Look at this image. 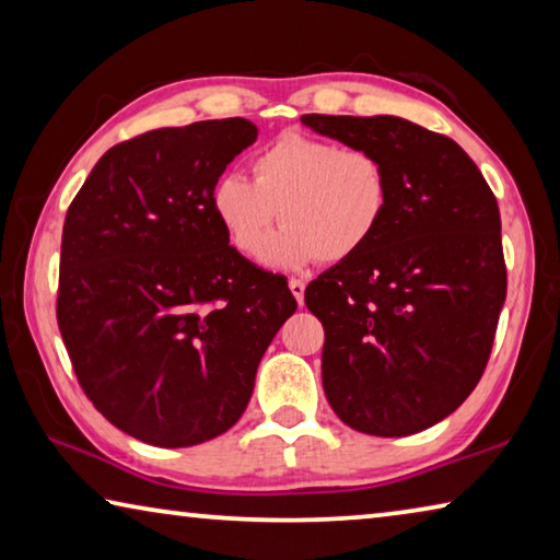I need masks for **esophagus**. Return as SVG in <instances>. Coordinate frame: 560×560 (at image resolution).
<instances>
[{
  "mask_svg": "<svg viewBox=\"0 0 560 560\" xmlns=\"http://www.w3.org/2000/svg\"><path fill=\"white\" fill-rule=\"evenodd\" d=\"M289 289H291V293H293V299L299 301V306L303 303V293H306V283H303L301 279H291L289 281Z\"/></svg>",
  "mask_w": 560,
  "mask_h": 560,
  "instance_id": "obj_1",
  "label": "esophagus"
}]
</instances>
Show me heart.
<instances>
[{
  "mask_svg": "<svg viewBox=\"0 0 560 560\" xmlns=\"http://www.w3.org/2000/svg\"><path fill=\"white\" fill-rule=\"evenodd\" d=\"M252 173L254 183L222 175L210 205L234 249L257 257L264 246L261 261L271 269L353 259L381 232L390 207L381 158L306 132H283L254 158ZM277 215L284 230L268 243Z\"/></svg>",
  "mask_w": 560,
  "mask_h": 560,
  "instance_id": "obj_1",
  "label": "heart"
}]
</instances>
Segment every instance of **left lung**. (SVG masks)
Here are the masks:
<instances>
[{
    "instance_id": "8db88e82",
    "label": "left lung",
    "mask_w": 560,
    "mask_h": 560,
    "mask_svg": "<svg viewBox=\"0 0 560 560\" xmlns=\"http://www.w3.org/2000/svg\"><path fill=\"white\" fill-rule=\"evenodd\" d=\"M301 122L383 160L390 207L375 240L306 289L326 330L320 375L334 412L375 438L452 415L477 387L506 299L499 205L474 160L397 116Z\"/></svg>"
}]
</instances>
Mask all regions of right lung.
<instances>
[{"instance_id": "add662e5", "label": "right lung", "mask_w": 560, "mask_h": 560, "mask_svg": "<svg viewBox=\"0 0 560 560\" xmlns=\"http://www.w3.org/2000/svg\"><path fill=\"white\" fill-rule=\"evenodd\" d=\"M257 132L246 118L143 132L98 160L66 212L56 318L75 377L110 424L155 447L230 430L296 311L210 205Z\"/></svg>"}]
</instances>
